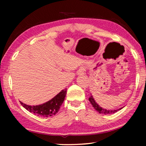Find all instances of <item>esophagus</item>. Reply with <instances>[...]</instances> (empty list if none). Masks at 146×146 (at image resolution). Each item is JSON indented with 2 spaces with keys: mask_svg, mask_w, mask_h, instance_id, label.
<instances>
[{
  "mask_svg": "<svg viewBox=\"0 0 146 146\" xmlns=\"http://www.w3.org/2000/svg\"><path fill=\"white\" fill-rule=\"evenodd\" d=\"M78 74L79 76L84 74V69L80 68V70H78Z\"/></svg>",
  "mask_w": 146,
  "mask_h": 146,
  "instance_id": "1",
  "label": "esophagus"
}]
</instances>
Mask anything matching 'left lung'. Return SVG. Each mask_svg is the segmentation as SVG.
I'll return each mask as SVG.
<instances>
[{
	"instance_id": "obj_1",
	"label": "left lung",
	"mask_w": 146,
	"mask_h": 146,
	"mask_svg": "<svg viewBox=\"0 0 146 146\" xmlns=\"http://www.w3.org/2000/svg\"><path fill=\"white\" fill-rule=\"evenodd\" d=\"M89 101L90 102L91 104L92 105V106L94 108V109L96 110H97V111H98L100 113H104V114H110V113H115L117 112V111L120 110L121 109H122L123 107L122 108H120L119 109H116V110H106V109H104L102 108L101 106H100L95 101V100L94 99V98L92 96L91 94V96L89 98Z\"/></svg>"
}]
</instances>
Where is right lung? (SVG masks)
Returning <instances> with one entry per match:
<instances>
[{"label": "right lung", "mask_w": 146, "mask_h": 146, "mask_svg": "<svg viewBox=\"0 0 146 146\" xmlns=\"http://www.w3.org/2000/svg\"><path fill=\"white\" fill-rule=\"evenodd\" d=\"M66 90L64 89L52 98L50 100L37 106H29L20 101L21 105L30 112L43 117H48L54 115L59 111L66 95Z\"/></svg>", "instance_id": "right-lung-1"}]
</instances>
